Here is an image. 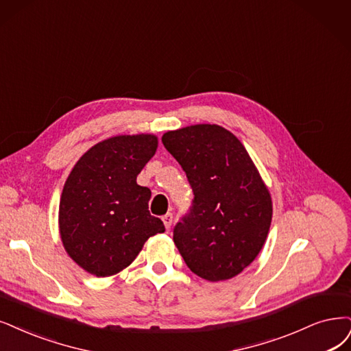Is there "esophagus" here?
I'll return each mask as SVG.
<instances>
[{
  "mask_svg": "<svg viewBox=\"0 0 351 351\" xmlns=\"http://www.w3.org/2000/svg\"><path fill=\"white\" fill-rule=\"evenodd\" d=\"M162 219H163V224H165L166 230H169V228L172 227V223H173V214L172 213H167L166 215L162 217Z\"/></svg>",
  "mask_w": 351,
  "mask_h": 351,
  "instance_id": "esophagus-1",
  "label": "esophagus"
}]
</instances>
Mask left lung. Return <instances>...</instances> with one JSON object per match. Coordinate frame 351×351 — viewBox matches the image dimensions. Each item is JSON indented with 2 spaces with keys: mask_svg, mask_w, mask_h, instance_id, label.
Wrapping results in <instances>:
<instances>
[{
  "mask_svg": "<svg viewBox=\"0 0 351 351\" xmlns=\"http://www.w3.org/2000/svg\"><path fill=\"white\" fill-rule=\"evenodd\" d=\"M162 141L193 192L188 213L173 227L180 256L202 279L237 276L262 250L271 221L270 193L247 150L215 124L167 132Z\"/></svg>",
  "mask_w": 351,
  "mask_h": 351,
  "instance_id": "left-lung-1",
  "label": "left lung"
}]
</instances>
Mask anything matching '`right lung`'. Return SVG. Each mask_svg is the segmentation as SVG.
Masks as SVG:
<instances>
[{"mask_svg":"<svg viewBox=\"0 0 351 351\" xmlns=\"http://www.w3.org/2000/svg\"><path fill=\"white\" fill-rule=\"evenodd\" d=\"M152 134L117 136L90 147L63 186L59 227L64 249L89 274L106 278L132 263L150 236L165 231L150 215L152 192L137 185L153 158Z\"/></svg>","mask_w":351,"mask_h":351,"instance_id":"1","label":"right lung"}]
</instances>
